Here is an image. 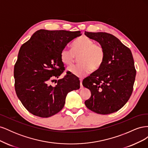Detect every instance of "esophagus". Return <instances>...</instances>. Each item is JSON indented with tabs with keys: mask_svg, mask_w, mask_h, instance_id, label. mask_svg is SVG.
Here are the masks:
<instances>
[{
	"mask_svg": "<svg viewBox=\"0 0 148 148\" xmlns=\"http://www.w3.org/2000/svg\"><path fill=\"white\" fill-rule=\"evenodd\" d=\"M79 82H80V88L82 89L83 88V84H82V79H79Z\"/></svg>",
	"mask_w": 148,
	"mask_h": 148,
	"instance_id": "34e87169",
	"label": "esophagus"
}]
</instances>
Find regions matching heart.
I'll return each instance as SVG.
<instances>
[{
    "label": "heart",
    "instance_id": "obj_1",
    "mask_svg": "<svg viewBox=\"0 0 148 148\" xmlns=\"http://www.w3.org/2000/svg\"><path fill=\"white\" fill-rule=\"evenodd\" d=\"M71 51L64 49L60 52V58L62 64L70 66L78 57L79 64L68 69L69 73L75 77L81 78L86 75L92 69L99 70L105 59L104 48L92 39L83 36L78 38L71 45Z\"/></svg>",
    "mask_w": 148,
    "mask_h": 148
}]
</instances>
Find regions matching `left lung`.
Listing matches in <instances>:
<instances>
[{"instance_id": "1", "label": "left lung", "mask_w": 148, "mask_h": 148, "mask_svg": "<svg viewBox=\"0 0 148 148\" xmlns=\"http://www.w3.org/2000/svg\"><path fill=\"white\" fill-rule=\"evenodd\" d=\"M84 34L99 42L105 51L101 68L83 81L91 93L85 106L99 114L114 113L125 106L133 92L136 70L132 52L111 34L85 31Z\"/></svg>"}]
</instances>
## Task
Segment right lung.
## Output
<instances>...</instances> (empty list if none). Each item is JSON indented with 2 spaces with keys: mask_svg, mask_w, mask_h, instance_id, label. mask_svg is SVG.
<instances>
[{
  "mask_svg": "<svg viewBox=\"0 0 148 148\" xmlns=\"http://www.w3.org/2000/svg\"><path fill=\"white\" fill-rule=\"evenodd\" d=\"M81 35L79 31L39 29L20 47L14 66L15 89L30 113L51 117L63 109L67 94L79 88V79L67 73L55 86L49 83L64 72L61 51Z\"/></svg>",
  "mask_w": 148,
  "mask_h": 148,
  "instance_id": "right-lung-1",
  "label": "right lung"
}]
</instances>
